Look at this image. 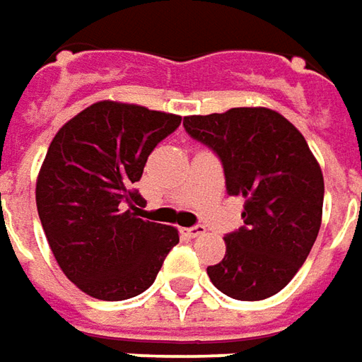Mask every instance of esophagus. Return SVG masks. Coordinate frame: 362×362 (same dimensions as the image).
<instances>
[{"label":"esophagus","instance_id":"esophagus-1","mask_svg":"<svg viewBox=\"0 0 362 362\" xmlns=\"http://www.w3.org/2000/svg\"><path fill=\"white\" fill-rule=\"evenodd\" d=\"M184 233H186L188 238H198L202 233H206V228H204V226H194V228H186Z\"/></svg>","mask_w":362,"mask_h":362}]
</instances>
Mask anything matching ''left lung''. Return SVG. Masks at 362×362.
I'll list each match as a JSON object with an SVG mask.
<instances>
[{
  "label": "left lung",
  "mask_w": 362,
  "mask_h": 362,
  "mask_svg": "<svg viewBox=\"0 0 362 362\" xmlns=\"http://www.w3.org/2000/svg\"><path fill=\"white\" fill-rule=\"evenodd\" d=\"M184 129L220 156L228 194L243 198V226L223 238V259L208 267L212 284L240 301L279 293L321 228L325 182L307 140L265 107L192 115Z\"/></svg>",
  "instance_id": "obj_1"
}]
</instances>
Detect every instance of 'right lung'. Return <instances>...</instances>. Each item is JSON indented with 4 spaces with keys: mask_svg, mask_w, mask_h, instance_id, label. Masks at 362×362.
Returning a JSON list of instances; mask_svg holds the SVG:
<instances>
[{
    "mask_svg": "<svg viewBox=\"0 0 362 362\" xmlns=\"http://www.w3.org/2000/svg\"><path fill=\"white\" fill-rule=\"evenodd\" d=\"M180 120L98 100L51 140L37 176V212L59 267L83 293L103 301L140 295L180 242L176 228L136 216L142 198L132 190L150 152Z\"/></svg>",
    "mask_w": 362,
    "mask_h": 362,
    "instance_id": "add662e5",
    "label": "right lung"
}]
</instances>
